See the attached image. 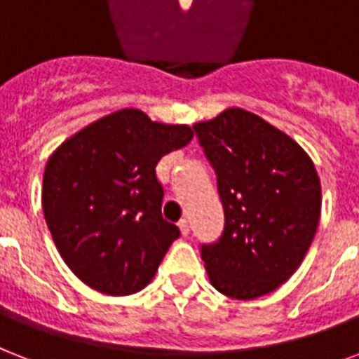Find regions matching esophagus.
Wrapping results in <instances>:
<instances>
[{"label":"esophagus","instance_id":"esophagus-1","mask_svg":"<svg viewBox=\"0 0 359 359\" xmlns=\"http://www.w3.org/2000/svg\"><path fill=\"white\" fill-rule=\"evenodd\" d=\"M179 228H180V233L184 235V237L190 233V224H188V220H180Z\"/></svg>","mask_w":359,"mask_h":359}]
</instances>
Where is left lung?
Returning <instances> with one entry per match:
<instances>
[{
  "label": "left lung",
  "mask_w": 359,
  "mask_h": 359,
  "mask_svg": "<svg viewBox=\"0 0 359 359\" xmlns=\"http://www.w3.org/2000/svg\"><path fill=\"white\" fill-rule=\"evenodd\" d=\"M194 131L224 207L222 235L201 245L210 284L235 299L269 294L294 275L318 228L314 163L294 139L243 109Z\"/></svg>",
  "instance_id": "1"
}]
</instances>
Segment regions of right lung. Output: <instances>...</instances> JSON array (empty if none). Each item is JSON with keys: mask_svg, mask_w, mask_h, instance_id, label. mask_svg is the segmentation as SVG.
Instances as JSON below:
<instances>
[{"mask_svg": "<svg viewBox=\"0 0 359 359\" xmlns=\"http://www.w3.org/2000/svg\"><path fill=\"white\" fill-rule=\"evenodd\" d=\"M188 126L158 124L139 109L103 116L48 158L43 212L54 245L76 277L109 295L152 280L180 231L163 220L158 161L190 143Z\"/></svg>", "mask_w": 359, "mask_h": 359, "instance_id": "obj_1", "label": "right lung"}]
</instances>
